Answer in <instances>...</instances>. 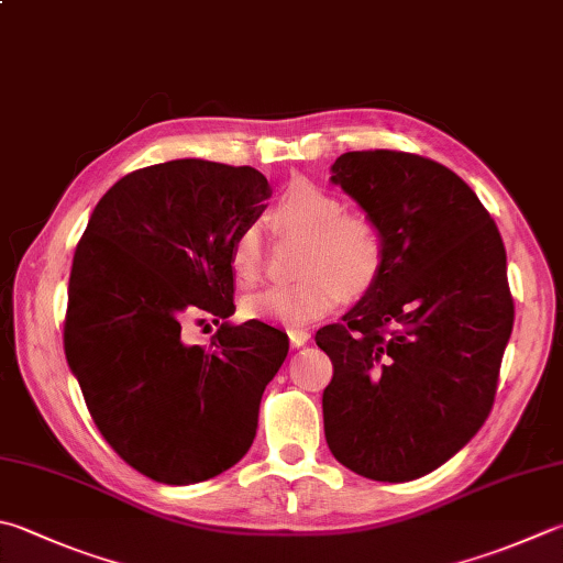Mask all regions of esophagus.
<instances>
[{"mask_svg": "<svg viewBox=\"0 0 563 563\" xmlns=\"http://www.w3.org/2000/svg\"><path fill=\"white\" fill-rule=\"evenodd\" d=\"M309 338H311V333L306 331V328H291V331H289V341H291L294 347L306 345V343H309Z\"/></svg>", "mask_w": 563, "mask_h": 563, "instance_id": "34e87169", "label": "esophagus"}]
</instances>
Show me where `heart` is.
Wrapping results in <instances>:
<instances>
[{"mask_svg":"<svg viewBox=\"0 0 563 563\" xmlns=\"http://www.w3.org/2000/svg\"><path fill=\"white\" fill-rule=\"evenodd\" d=\"M277 222L306 235L299 260L301 279L272 284L245 296L242 309L252 318L303 325L325 316L343 291H363L377 279L385 257L379 228L365 216L345 213L343 198L311 181H294L277 200ZM230 269L240 284L262 274V228L247 222L232 238Z\"/></svg>","mask_w":563,"mask_h":563,"instance_id":"heart-1","label":"heart"}]
</instances>
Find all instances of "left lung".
I'll use <instances>...</instances> for the list:
<instances>
[{
    "instance_id": "8db88e82",
    "label": "left lung",
    "mask_w": 563,
    "mask_h": 563,
    "mask_svg": "<svg viewBox=\"0 0 563 563\" xmlns=\"http://www.w3.org/2000/svg\"><path fill=\"white\" fill-rule=\"evenodd\" d=\"M375 222L382 269L316 343L333 363L323 389L328 449L382 483L421 478L490 413L515 323L500 232L451 168L405 152H347L331 166Z\"/></svg>"
}]
</instances>
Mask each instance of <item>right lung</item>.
<instances>
[{
    "label": "right lung",
    "instance_id": "1",
    "mask_svg": "<svg viewBox=\"0 0 563 563\" xmlns=\"http://www.w3.org/2000/svg\"><path fill=\"white\" fill-rule=\"evenodd\" d=\"M269 196L252 166H146L100 198L76 247L68 367L104 441L156 483L194 485L232 468L289 353L279 328L228 321L232 238L257 222ZM196 314L223 318L206 349L183 341Z\"/></svg>",
    "mask_w": 563,
    "mask_h": 563
}]
</instances>
